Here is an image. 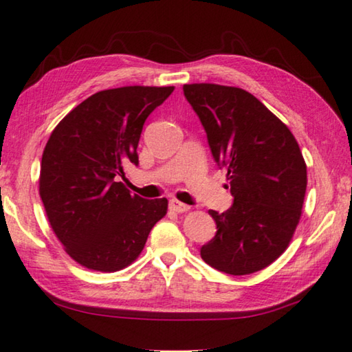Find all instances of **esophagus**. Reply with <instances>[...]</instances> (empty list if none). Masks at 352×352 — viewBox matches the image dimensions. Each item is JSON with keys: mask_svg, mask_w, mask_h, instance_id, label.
Returning a JSON list of instances; mask_svg holds the SVG:
<instances>
[{"mask_svg": "<svg viewBox=\"0 0 352 352\" xmlns=\"http://www.w3.org/2000/svg\"><path fill=\"white\" fill-rule=\"evenodd\" d=\"M169 208H170L172 211H175V212H188L190 210L189 205H184V204H182V201H178L175 199H172L169 201Z\"/></svg>", "mask_w": 352, "mask_h": 352, "instance_id": "obj_1", "label": "esophagus"}]
</instances>
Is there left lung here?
<instances>
[{
  "instance_id": "obj_1",
  "label": "left lung",
  "mask_w": 352,
  "mask_h": 352,
  "mask_svg": "<svg viewBox=\"0 0 352 352\" xmlns=\"http://www.w3.org/2000/svg\"><path fill=\"white\" fill-rule=\"evenodd\" d=\"M183 91L214 160L228 170L234 197L225 212L210 210L217 233L200 248L201 259L234 276L259 272L285 252L300 222L307 186L300 146L281 119L242 88L190 83Z\"/></svg>"
}]
</instances>
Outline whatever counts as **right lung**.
<instances>
[{"label":"right lung","instance_id":"add662e5","mask_svg":"<svg viewBox=\"0 0 352 352\" xmlns=\"http://www.w3.org/2000/svg\"><path fill=\"white\" fill-rule=\"evenodd\" d=\"M174 87H121L93 94L65 116L47 140L40 168V197L65 252L96 272L132 264L168 199L146 200L118 182L124 166H138L147 116Z\"/></svg>","mask_w":352,"mask_h":352}]
</instances>
